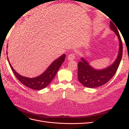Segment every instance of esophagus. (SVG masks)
Segmentation results:
<instances>
[{
    "label": "esophagus",
    "mask_w": 129,
    "mask_h": 129,
    "mask_svg": "<svg viewBox=\"0 0 129 129\" xmlns=\"http://www.w3.org/2000/svg\"><path fill=\"white\" fill-rule=\"evenodd\" d=\"M75 54H71L68 55V60H73L75 58Z\"/></svg>",
    "instance_id": "obj_1"
}]
</instances>
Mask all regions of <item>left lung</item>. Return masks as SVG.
I'll list each match as a JSON object with an SVG mask.
<instances>
[{
  "label": "left lung",
  "mask_w": 129,
  "mask_h": 129,
  "mask_svg": "<svg viewBox=\"0 0 129 129\" xmlns=\"http://www.w3.org/2000/svg\"><path fill=\"white\" fill-rule=\"evenodd\" d=\"M110 27L111 30L117 36L119 41V50L117 56L112 64L101 69L93 68L88 61L84 57H81V61L77 64L78 79L80 83L85 87L93 88L102 86L107 83L114 76L119 67L123 54L122 40L117 28L112 21L110 22Z\"/></svg>",
  "instance_id": "1"
}]
</instances>
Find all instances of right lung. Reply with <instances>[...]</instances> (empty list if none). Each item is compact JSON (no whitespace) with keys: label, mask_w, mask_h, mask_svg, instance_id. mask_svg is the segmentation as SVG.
Masks as SVG:
<instances>
[{"label":"right lung","mask_w":129,"mask_h":129,"mask_svg":"<svg viewBox=\"0 0 129 129\" xmlns=\"http://www.w3.org/2000/svg\"><path fill=\"white\" fill-rule=\"evenodd\" d=\"M6 54H7V52H6ZM65 54L62 55L61 56L58 57L57 59L54 60L49 65L47 69L41 75L33 78L25 77L19 74L17 72H15L10 63L8 57H7V59H8L9 64L15 77L22 84L30 89L34 90H41L47 86L50 83V82L53 80L54 77L55 76L58 70L59 69L61 64L63 63L65 60Z\"/></svg>","instance_id":"1"}]
</instances>
